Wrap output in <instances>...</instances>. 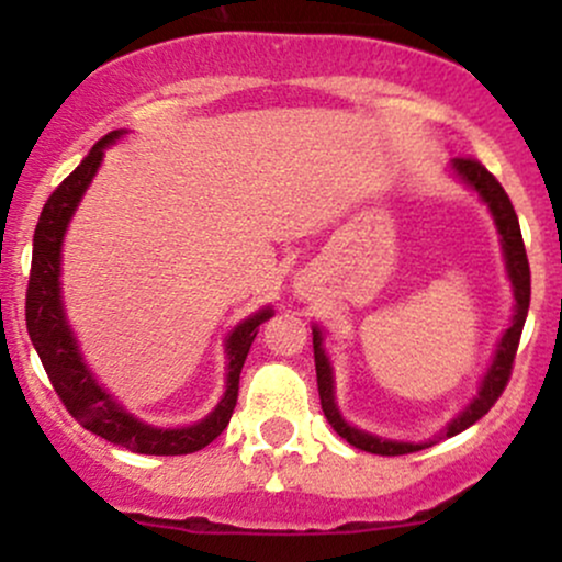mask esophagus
<instances>
[{"label": "esophagus", "instance_id": "esophagus-1", "mask_svg": "<svg viewBox=\"0 0 562 562\" xmlns=\"http://www.w3.org/2000/svg\"><path fill=\"white\" fill-rule=\"evenodd\" d=\"M293 288H295V295H308V280H303V277H299V280L293 282Z\"/></svg>", "mask_w": 562, "mask_h": 562}]
</instances>
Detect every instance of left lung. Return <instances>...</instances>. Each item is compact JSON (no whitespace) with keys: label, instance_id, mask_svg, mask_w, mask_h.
<instances>
[{"label":"left lung","instance_id":"1","mask_svg":"<svg viewBox=\"0 0 562 562\" xmlns=\"http://www.w3.org/2000/svg\"><path fill=\"white\" fill-rule=\"evenodd\" d=\"M451 173L460 179L462 184L470 187L475 195L481 198V203H486L488 214L494 218V227L499 232V245H502V256H505V269H507V280L513 285V322L505 333H502L499 344H496V351L488 362L486 372H483L479 391L470 402L457 412L451 420L443 425L441 430L428 441H396V438H383L370 434V430L357 428L340 415V406L335 402V375H333V362L330 353L325 351V330L319 325H312V335H314V364H317V385H319V402H322V412H325L327 423L333 425V430L340 438H346L351 447L370 451V454H383V457H396V454H409V451H420L430 443H436L438 438H449L462 434V430L470 428L473 423H479L488 409H492L496 398L502 396L505 391L509 372H513V359L515 351H518V340L520 333H524L526 325V314H528V301H531V272H528V259H526V248H524V237H520V224L518 216H515L513 203H509L507 192L502 190V184L488 173L479 160L473 158H454L449 164Z\"/></svg>","mask_w":562,"mask_h":562}]
</instances>
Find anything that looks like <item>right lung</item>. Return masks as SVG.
Listing matches in <instances>:
<instances>
[{"label": "right lung", "mask_w": 562, "mask_h": 562, "mask_svg": "<svg viewBox=\"0 0 562 562\" xmlns=\"http://www.w3.org/2000/svg\"><path fill=\"white\" fill-rule=\"evenodd\" d=\"M124 134V128L105 134L44 203L34 232V259H31L29 293H25V327H29L31 344H34L38 359L47 370L49 383H53L60 402L66 404V409L83 428L102 436L105 441L137 451V454H192V451L209 447L229 425L237 404L245 357H248L250 344L259 333V325L272 317L274 308H259L256 314L237 322L227 333V338H224V353H227L224 396L200 423L182 425V428H158V425L142 423L113 393H108L97 383L94 372L83 362L79 340H76L66 317L60 288L63 240H66L68 224L79 209L83 192L89 190L97 169H100L102 156Z\"/></svg>", "instance_id": "right-lung-1"}]
</instances>
